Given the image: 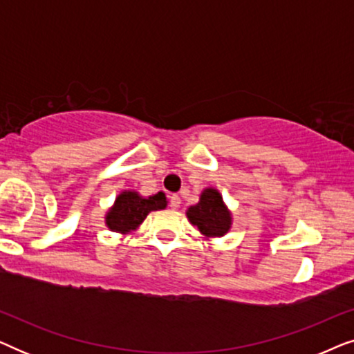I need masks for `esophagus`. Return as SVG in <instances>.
<instances>
[{
  "mask_svg": "<svg viewBox=\"0 0 354 354\" xmlns=\"http://www.w3.org/2000/svg\"><path fill=\"white\" fill-rule=\"evenodd\" d=\"M180 196L178 195H172L171 198H169V206L172 207V209H177V207H180Z\"/></svg>",
  "mask_w": 354,
  "mask_h": 354,
  "instance_id": "obj_1",
  "label": "esophagus"
}]
</instances>
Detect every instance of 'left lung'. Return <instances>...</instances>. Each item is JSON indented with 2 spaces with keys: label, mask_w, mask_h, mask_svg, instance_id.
Masks as SVG:
<instances>
[{
  "label": "left lung",
  "mask_w": 354,
  "mask_h": 354,
  "mask_svg": "<svg viewBox=\"0 0 354 354\" xmlns=\"http://www.w3.org/2000/svg\"><path fill=\"white\" fill-rule=\"evenodd\" d=\"M187 216L206 236H222L230 229L229 211L222 203V196L212 188L203 192L200 203L188 207Z\"/></svg>",
  "instance_id": "obj_1"
}]
</instances>
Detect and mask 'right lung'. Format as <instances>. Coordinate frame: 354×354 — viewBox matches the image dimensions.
I'll use <instances>...</instances> for the list:
<instances>
[{"label":"right lung","instance_id":"add662e5","mask_svg":"<svg viewBox=\"0 0 354 354\" xmlns=\"http://www.w3.org/2000/svg\"><path fill=\"white\" fill-rule=\"evenodd\" d=\"M166 207V195L162 192L149 198L138 196L135 192L120 193L113 209L108 212L106 224L114 232H129L137 229L145 221L149 211H158Z\"/></svg>","mask_w":354,"mask_h":354}]
</instances>
